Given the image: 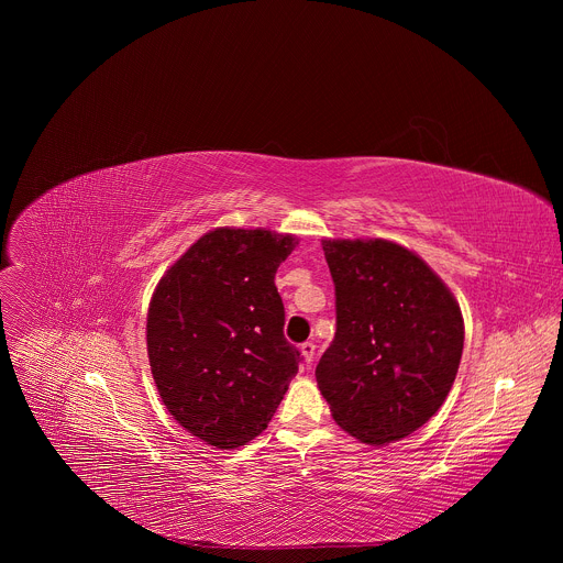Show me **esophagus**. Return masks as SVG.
Wrapping results in <instances>:
<instances>
[{"mask_svg": "<svg viewBox=\"0 0 563 563\" xmlns=\"http://www.w3.org/2000/svg\"><path fill=\"white\" fill-rule=\"evenodd\" d=\"M300 356H302V361L309 365V363L313 361V356H316V345H313V343H302V345H300Z\"/></svg>", "mask_w": 563, "mask_h": 563, "instance_id": "obj_1", "label": "esophagus"}]
</instances>
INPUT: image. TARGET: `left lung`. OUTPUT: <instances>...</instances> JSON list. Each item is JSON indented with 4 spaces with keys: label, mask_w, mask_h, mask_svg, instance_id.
<instances>
[{
    "label": "left lung",
    "mask_w": 563,
    "mask_h": 563,
    "mask_svg": "<svg viewBox=\"0 0 563 563\" xmlns=\"http://www.w3.org/2000/svg\"><path fill=\"white\" fill-rule=\"evenodd\" d=\"M336 287V334L316 365L334 421L369 445L428 423L459 372L463 316L450 287L383 238L323 240Z\"/></svg>",
    "instance_id": "obj_1"
}]
</instances>
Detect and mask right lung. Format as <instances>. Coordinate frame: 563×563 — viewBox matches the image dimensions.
Here are the masks:
<instances>
[{"instance_id":"add662e5","label":"right lung","mask_w":563,"mask_h":563,"mask_svg":"<svg viewBox=\"0 0 563 563\" xmlns=\"http://www.w3.org/2000/svg\"><path fill=\"white\" fill-rule=\"evenodd\" d=\"M296 245L291 233L218 227L151 296L146 352L159 398L189 434L218 450L256 439L298 372L274 283Z\"/></svg>"}]
</instances>
